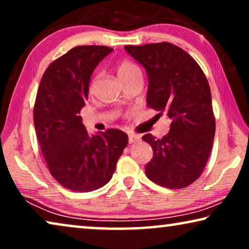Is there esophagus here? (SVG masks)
Segmentation results:
<instances>
[{"label": "esophagus", "mask_w": 249, "mask_h": 249, "mask_svg": "<svg viewBox=\"0 0 249 249\" xmlns=\"http://www.w3.org/2000/svg\"><path fill=\"white\" fill-rule=\"evenodd\" d=\"M141 141V136L139 135H135V134H130L129 135V142L132 144V142H137Z\"/></svg>", "instance_id": "obj_1"}]
</instances>
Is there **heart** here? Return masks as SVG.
Wrapping results in <instances>:
<instances>
[{
    "label": "heart",
    "instance_id": "heart-1",
    "mask_svg": "<svg viewBox=\"0 0 249 249\" xmlns=\"http://www.w3.org/2000/svg\"><path fill=\"white\" fill-rule=\"evenodd\" d=\"M117 70H118L119 77H120V79L122 81H124L125 79H128V78L135 76V74L141 73V69H139L137 64L131 62V61L129 60L121 61V62L118 64ZM97 80H98V74H94L89 81V85H88V89H89V91L94 90V88L97 84Z\"/></svg>",
    "mask_w": 249,
    "mask_h": 249
}]
</instances>
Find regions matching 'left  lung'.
<instances>
[{"instance_id": "obj_1", "label": "left lung", "mask_w": 249, "mask_h": 249, "mask_svg": "<svg viewBox=\"0 0 249 249\" xmlns=\"http://www.w3.org/2000/svg\"><path fill=\"white\" fill-rule=\"evenodd\" d=\"M147 71V105L171 119L161 139L142 136L153 148L146 176L169 189L186 188L202 175L215 135V118L209 81L198 63L175 44L125 45Z\"/></svg>"}]
</instances>
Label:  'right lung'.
I'll list each match as a JSON object with an SVG mask.
<instances>
[{
    "mask_svg": "<svg viewBox=\"0 0 249 249\" xmlns=\"http://www.w3.org/2000/svg\"><path fill=\"white\" fill-rule=\"evenodd\" d=\"M113 49L83 45L47 67L37 90L34 124L51 175L64 188L87 193L110 181L128 136L119 129L88 134L80 111L88 98L90 76Z\"/></svg>",
    "mask_w": 249,
    "mask_h": 249,
    "instance_id": "1",
    "label": "right lung"
}]
</instances>
